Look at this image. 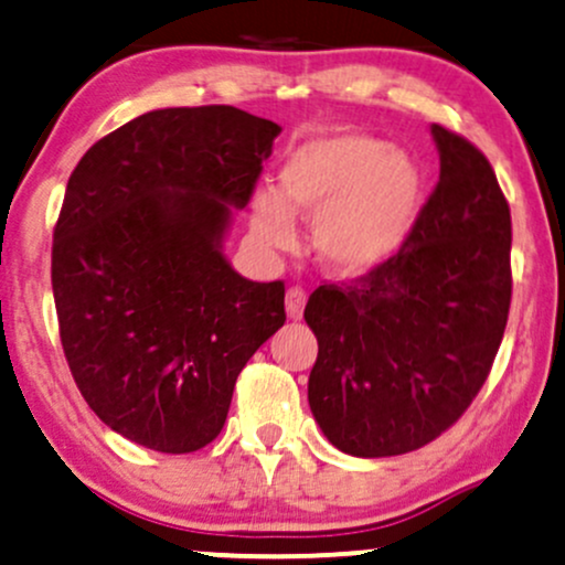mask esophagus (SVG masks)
<instances>
[{
    "label": "esophagus",
    "mask_w": 565,
    "mask_h": 565,
    "mask_svg": "<svg viewBox=\"0 0 565 565\" xmlns=\"http://www.w3.org/2000/svg\"><path fill=\"white\" fill-rule=\"evenodd\" d=\"M305 302H308V295L300 287H291L287 291V316L291 321L302 319V310H305Z\"/></svg>",
    "instance_id": "1"
}]
</instances>
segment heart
<instances>
[{
	"mask_svg": "<svg viewBox=\"0 0 565 565\" xmlns=\"http://www.w3.org/2000/svg\"><path fill=\"white\" fill-rule=\"evenodd\" d=\"M274 191H257L249 225L268 249L295 244L291 217L313 220V249L334 276L385 265L417 225L425 178L406 151L361 132L305 140L284 159Z\"/></svg>",
	"mask_w": 565,
	"mask_h": 565,
	"instance_id": "heart-1",
	"label": "heart"
}]
</instances>
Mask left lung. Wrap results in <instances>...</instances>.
<instances>
[{"instance_id": "1", "label": "left lung", "mask_w": 565, "mask_h": 565, "mask_svg": "<svg viewBox=\"0 0 565 565\" xmlns=\"http://www.w3.org/2000/svg\"><path fill=\"white\" fill-rule=\"evenodd\" d=\"M440 174L412 236L372 274L319 287L308 404L329 444L395 457L449 430L483 387L510 310V206L489 159L430 125Z\"/></svg>"}]
</instances>
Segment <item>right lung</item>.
<instances>
[{"instance_id":"right-lung-1","label":"right lung","mask_w":565,"mask_h":565,"mask_svg":"<svg viewBox=\"0 0 565 565\" xmlns=\"http://www.w3.org/2000/svg\"><path fill=\"white\" fill-rule=\"evenodd\" d=\"M278 132L233 106L159 108L71 172L53 236L63 353L89 408L146 449L215 440L246 361L287 321L284 284L223 252Z\"/></svg>"}]
</instances>
